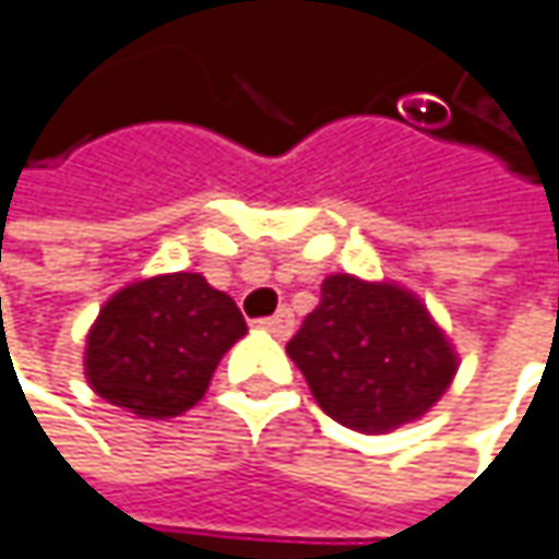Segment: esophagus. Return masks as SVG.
<instances>
[{
    "instance_id": "esophagus-1",
    "label": "esophagus",
    "mask_w": 559,
    "mask_h": 559,
    "mask_svg": "<svg viewBox=\"0 0 559 559\" xmlns=\"http://www.w3.org/2000/svg\"><path fill=\"white\" fill-rule=\"evenodd\" d=\"M258 324L263 328V331H270L273 337H289V334H293V328H296V318H293V311H289V308H280L276 314L260 318Z\"/></svg>"
}]
</instances>
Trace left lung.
I'll return each instance as SVG.
<instances>
[{"instance_id":"8db88e82","label":"left lung","mask_w":559,"mask_h":559,"mask_svg":"<svg viewBox=\"0 0 559 559\" xmlns=\"http://www.w3.org/2000/svg\"><path fill=\"white\" fill-rule=\"evenodd\" d=\"M286 353L340 426L388 432L423 417L452 384L455 353L407 289L328 276Z\"/></svg>"}]
</instances>
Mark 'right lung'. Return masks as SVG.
<instances>
[{"instance_id":"obj_1","label":"right lung","mask_w":559,"mask_h":559,"mask_svg":"<svg viewBox=\"0 0 559 559\" xmlns=\"http://www.w3.org/2000/svg\"><path fill=\"white\" fill-rule=\"evenodd\" d=\"M245 331L238 305L200 273L152 276L100 308L85 376L104 401L136 417H178L203 397L222 353Z\"/></svg>"}]
</instances>
